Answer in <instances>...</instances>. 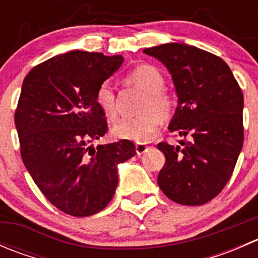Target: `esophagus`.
I'll list each match as a JSON object with an SVG mask.
<instances>
[{
    "mask_svg": "<svg viewBox=\"0 0 258 258\" xmlns=\"http://www.w3.org/2000/svg\"><path fill=\"white\" fill-rule=\"evenodd\" d=\"M148 150V146L145 145V144H136V153L139 156L144 155L145 152H147Z\"/></svg>",
    "mask_w": 258,
    "mask_h": 258,
    "instance_id": "34e87169",
    "label": "esophagus"
}]
</instances>
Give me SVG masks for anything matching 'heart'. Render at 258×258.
Here are the masks:
<instances>
[{
  "instance_id": "b5f03b06",
  "label": "heart",
  "mask_w": 258,
  "mask_h": 258,
  "mask_svg": "<svg viewBox=\"0 0 258 258\" xmlns=\"http://www.w3.org/2000/svg\"><path fill=\"white\" fill-rule=\"evenodd\" d=\"M127 82L146 92L142 101L141 112L135 118H124L112 127L113 137L128 141L147 142L160 131L161 118L167 119L173 112V98L166 92L165 77L162 72L151 64H140L126 76ZM96 105L107 118L112 119L117 114L116 93L108 82H102L96 90Z\"/></svg>"
}]
</instances>
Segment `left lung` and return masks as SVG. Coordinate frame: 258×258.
I'll return each mask as SVG.
<instances>
[{
	"mask_svg": "<svg viewBox=\"0 0 258 258\" xmlns=\"http://www.w3.org/2000/svg\"><path fill=\"white\" fill-rule=\"evenodd\" d=\"M144 52L172 76L177 107L171 132L189 141L160 142L166 162L157 177L161 191L186 206L215 199L231 178L243 145V95L232 71L216 54L184 43H165Z\"/></svg>",
	"mask_w": 258,
	"mask_h": 258,
	"instance_id": "obj_1",
	"label": "left lung"
}]
</instances>
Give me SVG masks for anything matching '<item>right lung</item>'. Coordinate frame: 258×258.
<instances>
[{
    "label": "right lung",
    "instance_id": "right-lung-1",
    "mask_svg": "<svg viewBox=\"0 0 258 258\" xmlns=\"http://www.w3.org/2000/svg\"><path fill=\"white\" fill-rule=\"evenodd\" d=\"M121 54H58L25 77L15 113L21 157L46 199L67 215L86 217L112 200L117 166L134 157L128 140L93 147L107 132L96 105L98 86L119 69Z\"/></svg>",
    "mask_w": 258,
    "mask_h": 258
}]
</instances>
